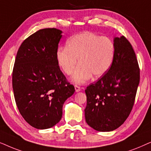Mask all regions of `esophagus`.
<instances>
[{
	"label": "esophagus",
	"instance_id": "obj_1",
	"mask_svg": "<svg viewBox=\"0 0 151 151\" xmlns=\"http://www.w3.org/2000/svg\"><path fill=\"white\" fill-rule=\"evenodd\" d=\"M74 88H75V91L77 92L81 91V87H80V86H77V85L74 86Z\"/></svg>",
	"mask_w": 151,
	"mask_h": 151
}]
</instances>
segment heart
Wrapping results in <instances>:
<instances>
[{
    "instance_id": "1",
    "label": "heart",
    "mask_w": 151,
    "mask_h": 151,
    "mask_svg": "<svg viewBox=\"0 0 151 151\" xmlns=\"http://www.w3.org/2000/svg\"><path fill=\"white\" fill-rule=\"evenodd\" d=\"M115 46L107 37L92 32H82L74 35L67 41V46L59 47L56 57L58 65L64 73L70 75L79 59V65L74 70L72 80L83 83L91 78L104 75L113 63Z\"/></svg>"
}]
</instances>
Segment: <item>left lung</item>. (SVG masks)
Returning <instances> with one entry per match:
<instances>
[{
  "instance_id": "left-lung-1",
  "label": "left lung",
  "mask_w": 151,
  "mask_h": 151,
  "mask_svg": "<svg viewBox=\"0 0 151 151\" xmlns=\"http://www.w3.org/2000/svg\"><path fill=\"white\" fill-rule=\"evenodd\" d=\"M115 53L109 70L85 90L86 123L100 132L119 128L133 107L140 70L131 44L124 36L114 39Z\"/></svg>"
}]
</instances>
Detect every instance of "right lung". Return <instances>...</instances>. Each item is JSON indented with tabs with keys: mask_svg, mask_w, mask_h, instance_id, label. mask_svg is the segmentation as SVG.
Returning <instances> with one entry per match:
<instances>
[{
	"mask_svg": "<svg viewBox=\"0 0 151 151\" xmlns=\"http://www.w3.org/2000/svg\"><path fill=\"white\" fill-rule=\"evenodd\" d=\"M62 31L39 29L18 50L12 72L15 101L24 119L37 129H47L61 119L63 105L74 94L58 65L56 53Z\"/></svg>",
	"mask_w": 151,
	"mask_h": 151,
	"instance_id": "add662e5",
	"label": "right lung"
}]
</instances>
